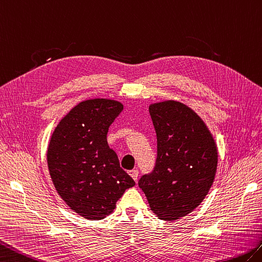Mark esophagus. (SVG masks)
<instances>
[{"instance_id": "esophagus-1", "label": "esophagus", "mask_w": 262, "mask_h": 262, "mask_svg": "<svg viewBox=\"0 0 262 262\" xmlns=\"http://www.w3.org/2000/svg\"><path fill=\"white\" fill-rule=\"evenodd\" d=\"M130 176L137 182V180H138V176H139V171L136 170V169H135V170H131V171H130Z\"/></svg>"}]
</instances>
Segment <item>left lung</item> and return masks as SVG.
<instances>
[{"instance_id":"8db88e82","label":"left lung","mask_w":262,"mask_h":262,"mask_svg":"<svg viewBox=\"0 0 262 262\" xmlns=\"http://www.w3.org/2000/svg\"><path fill=\"white\" fill-rule=\"evenodd\" d=\"M157 133L155 169L139 180L157 216L175 221L193 212L210 190L217 167V148L199 115L185 104H150Z\"/></svg>"}]
</instances>
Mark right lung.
Instances as JSON below:
<instances>
[{
	"label": "right lung",
	"mask_w": 262,
	"mask_h": 262,
	"mask_svg": "<svg viewBox=\"0 0 262 262\" xmlns=\"http://www.w3.org/2000/svg\"><path fill=\"white\" fill-rule=\"evenodd\" d=\"M122 103L93 98L78 103L57 124L47 150L57 193L87 220L105 219L125 189L136 185L107 144V131Z\"/></svg>",
	"instance_id": "1"
}]
</instances>
